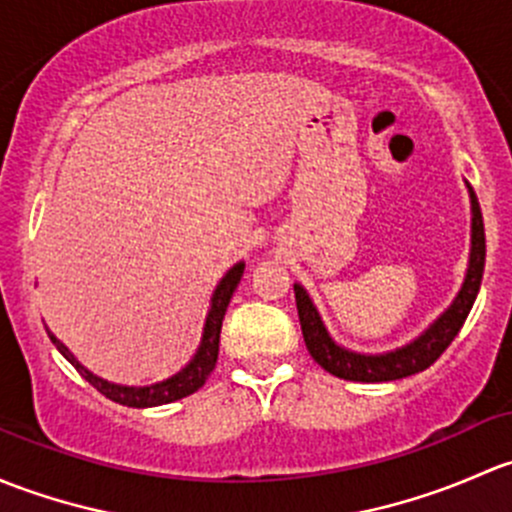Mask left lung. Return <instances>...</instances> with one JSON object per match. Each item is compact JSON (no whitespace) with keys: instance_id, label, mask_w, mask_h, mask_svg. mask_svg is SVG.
I'll list each match as a JSON object with an SVG mask.
<instances>
[{"instance_id":"obj_1","label":"left lung","mask_w":512,"mask_h":512,"mask_svg":"<svg viewBox=\"0 0 512 512\" xmlns=\"http://www.w3.org/2000/svg\"><path fill=\"white\" fill-rule=\"evenodd\" d=\"M466 187L468 197H471V251H468V268L466 276H463L461 291L451 300L449 308L407 345L394 347L389 352H377V355L347 350L328 333L308 291L300 283H293L305 347L325 372L335 374L340 379H350V382H392V379L424 372L451 345L453 337L466 323L473 303H476V295L481 291L483 268H486V231H483L481 207H478L476 192H473L471 184L466 182Z\"/></svg>"}]
</instances>
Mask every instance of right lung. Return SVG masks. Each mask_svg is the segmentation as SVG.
Masks as SVG:
<instances>
[{"label": "right lung", "instance_id": "obj_1", "mask_svg": "<svg viewBox=\"0 0 512 512\" xmlns=\"http://www.w3.org/2000/svg\"><path fill=\"white\" fill-rule=\"evenodd\" d=\"M246 263L239 261L229 268V271L221 276V281L214 288L212 300H209V310H207V320H204L202 328V340H199L197 352L192 355V360L182 367L177 374L172 377L162 379V382L155 384H145V387H130V384H115L108 382V379L98 377L93 374L88 367H83L81 362L76 360L71 350L56 337L51 330H46L51 337V342L56 345V350L81 372V377L86 382H91L93 387L98 389L100 394H105L108 399H113L115 404H123V407H135V409H145V407H160V404H170L177 402V399L189 397V394L197 392L199 387H204V382L212 374L214 365H217L219 357V335H221V320H224L226 308H229V300L234 295L236 286H239L241 276H244Z\"/></svg>", "mask_w": 512, "mask_h": 512}]
</instances>
